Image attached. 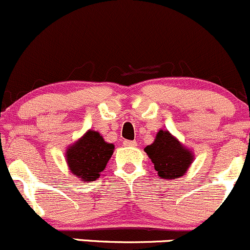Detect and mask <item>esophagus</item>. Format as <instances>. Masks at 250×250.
Segmentation results:
<instances>
[{
	"instance_id": "1",
	"label": "esophagus",
	"mask_w": 250,
	"mask_h": 250,
	"mask_svg": "<svg viewBox=\"0 0 250 250\" xmlns=\"http://www.w3.org/2000/svg\"><path fill=\"white\" fill-rule=\"evenodd\" d=\"M123 144H124L125 146H137V142H136V141L125 140L124 142H123Z\"/></svg>"
}]
</instances>
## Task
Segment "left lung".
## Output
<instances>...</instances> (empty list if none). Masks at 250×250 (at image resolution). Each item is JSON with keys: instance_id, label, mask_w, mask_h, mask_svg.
<instances>
[{"instance_id": "1", "label": "left lung", "mask_w": 250, "mask_h": 250, "mask_svg": "<svg viewBox=\"0 0 250 250\" xmlns=\"http://www.w3.org/2000/svg\"><path fill=\"white\" fill-rule=\"evenodd\" d=\"M160 178L174 181L187 173L194 161V153L169 131L159 130L154 142L144 148Z\"/></svg>"}]
</instances>
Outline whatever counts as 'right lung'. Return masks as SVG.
<instances>
[{"mask_svg": "<svg viewBox=\"0 0 250 250\" xmlns=\"http://www.w3.org/2000/svg\"><path fill=\"white\" fill-rule=\"evenodd\" d=\"M113 151L114 144L106 142L97 131L87 130L79 140L68 146L65 158L72 174L82 182H94L106 168Z\"/></svg>", "mask_w": 250, "mask_h": 250, "instance_id": "add662e5", "label": "right lung"}]
</instances>
